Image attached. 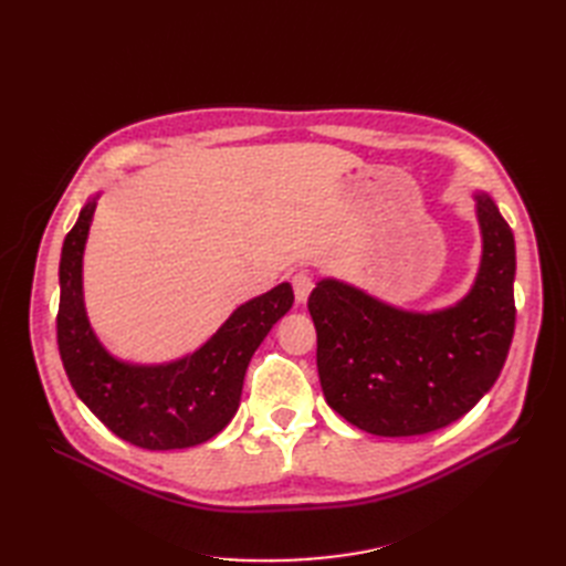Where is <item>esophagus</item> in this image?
Wrapping results in <instances>:
<instances>
[{
	"instance_id": "esophagus-1",
	"label": "esophagus",
	"mask_w": 566,
	"mask_h": 566,
	"mask_svg": "<svg viewBox=\"0 0 566 566\" xmlns=\"http://www.w3.org/2000/svg\"><path fill=\"white\" fill-rule=\"evenodd\" d=\"M312 287H314V281H312V276L310 273H295L293 276V290H295V300L297 302H306V297H310V293H312Z\"/></svg>"
}]
</instances>
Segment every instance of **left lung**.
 Listing matches in <instances>:
<instances>
[{
    "label": "left lung",
    "mask_w": 566,
    "mask_h": 566,
    "mask_svg": "<svg viewBox=\"0 0 566 566\" xmlns=\"http://www.w3.org/2000/svg\"><path fill=\"white\" fill-rule=\"evenodd\" d=\"M484 254L474 287L434 314L394 310L339 281L310 295L316 366L328 406L378 437L441 430L499 380L515 333V235L484 193L476 196Z\"/></svg>",
    "instance_id": "obj_1"
}]
</instances>
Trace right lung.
Wrapping results in <instances>:
<instances>
[{
	"label": "right lung",
	"instance_id": "1",
	"mask_svg": "<svg viewBox=\"0 0 566 566\" xmlns=\"http://www.w3.org/2000/svg\"><path fill=\"white\" fill-rule=\"evenodd\" d=\"M96 200L84 205L61 250L59 354L77 397L113 434L148 451L188 449L219 434L241 403L254 349L293 306L281 283L245 302L191 356L165 366H129L98 345L82 302V252Z\"/></svg>",
	"mask_w": 566,
	"mask_h": 566
}]
</instances>
